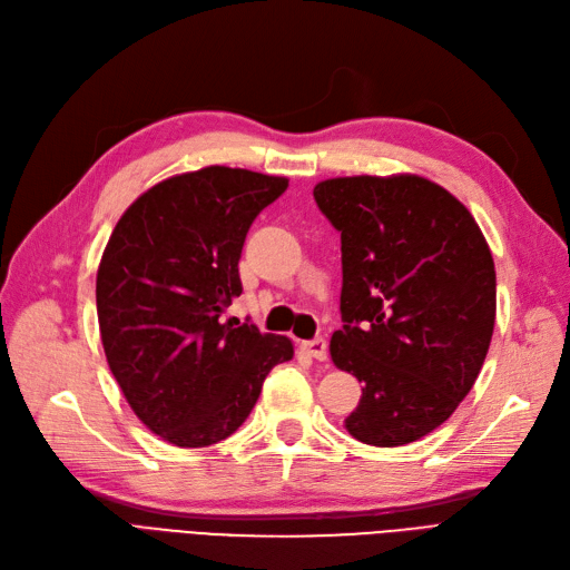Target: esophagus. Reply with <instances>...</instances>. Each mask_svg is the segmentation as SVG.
Segmentation results:
<instances>
[{
  "label": "esophagus",
  "instance_id": "esophagus-1",
  "mask_svg": "<svg viewBox=\"0 0 570 570\" xmlns=\"http://www.w3.org/2000/svg\"><path fill=\"white\" fill-rule=\"evenodd\" d=\"M302 350L312 358H316V361H325L327 358V342L323 337H314V340L302 342Z\"/></svg>",
  "mask_w": 570,
  "mask_h": 570
}]
</instances>
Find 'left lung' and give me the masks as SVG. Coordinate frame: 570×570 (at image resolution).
Instances as JSON below:
<instances>
[{"mask_svg":"<svg viewBox=\"0 0 570 570\" xmlns=\"http://www.w3.org/2000/svg\"><path fill=\"white\" fill-rule=\"evenodd\" d=\"M314 199L342 243L331 356L364 383L344 428L373 446L416 442L452 416L488 356L490 247L471 212L419 176L323 180Z\"/></svg>","mask_w":570,"mask_h":570,"instance_id":"8db88e82","label":"left lung"}]
</instances>
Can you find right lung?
Here are the masks:
<instances>
[{"mask_svg": "<svg viewBox=\"0 0 570 570\" xmlns=\"http://www.w3.org/2000/svg\"><path fill=\"white\" fill-rule=\"evenodd\" d=\"M287 178L206 166L154 185L120 216L97 271V318L116 383L135 416L176 446L233 435L283 335L223 314L243 295L239 256L254 218Z\"/></svg>", "mask_w": 570, "mask_h": 570, "instance_id": "right-lung-1", "label": "right lung"}]
</instances>
